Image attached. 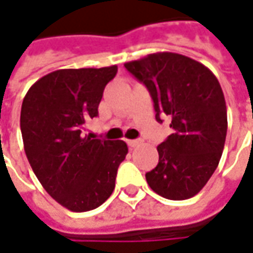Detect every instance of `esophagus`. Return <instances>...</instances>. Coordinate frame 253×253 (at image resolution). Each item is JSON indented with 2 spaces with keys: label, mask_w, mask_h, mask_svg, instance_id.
<instances>
[{
  "label": "esophagus",
  "mask_w": 253,
  "mask_h": 253,
  "mask_svg": "<svg viewBox=\"0 0 253 253\" xmlns=\"http://www.w3.org/2000/svg\"><path fill=\"white\" fill-rule=\"evenodd\" d=\"M126 143H128L129 148H135V146H138L141 143V141L139 139H129V141H126Z\"/></svg>",
  "instance_id": "1"
}]
</instances>
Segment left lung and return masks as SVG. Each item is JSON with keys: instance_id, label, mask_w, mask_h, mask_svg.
<instances>
[{"instance_id": "obj_1", "label": "left lung", "mask_w": 253, "mask_h": 253, "mask_svg": "<svg viewBox=\"0 0 253 253\" xmlns=\"http://www.w3.org/2000/svg\"><path fill=\"white\" fill-rule=\"evenodd\" d=\"M124 66L151 92L156 121L169 115L174 129L158 146L159 163L146 173L149 187L168 200L196 196L217 169L227 136V105L217 77L197 60L170 52Z\"/></svg>"}]
</instances>
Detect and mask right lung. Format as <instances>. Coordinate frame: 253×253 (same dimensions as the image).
I'll list each match as a JSON object with an SVG mask.
<instances>
[{"label":"right lung","instance_id":"1","mask_svg":"<svg viewBox=\"0 0 253 253\" xmlns=\"http://www.w3.org/2000/svg\"><path fill=\"white\" fill-rule=\"evenodd\" d=\"M118 72L62 69L28 90L21 132L29 165L43 189L70 211L100 207L115 187L117 170L128 153L124 141L91 139L83 125L98 115L105 85Z\"/></svg>","mask_w":253,"mask_h":253}]
</instances>
